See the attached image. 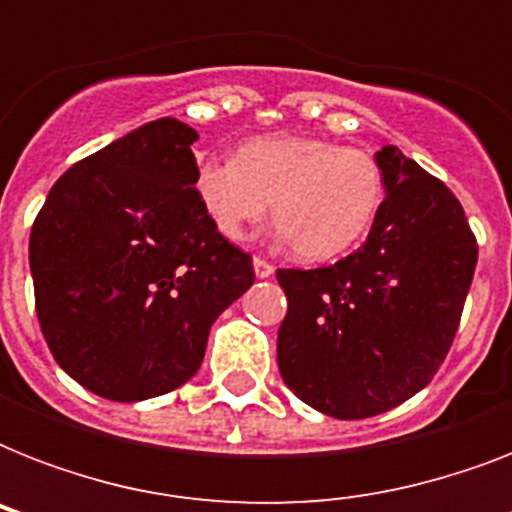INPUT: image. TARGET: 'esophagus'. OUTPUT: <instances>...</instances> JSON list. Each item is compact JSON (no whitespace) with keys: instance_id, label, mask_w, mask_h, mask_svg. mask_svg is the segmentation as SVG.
I'll use <instances>...</instances> for the list:
<instances>
[{"instance_id":"1","label":"esophagus","mask_w":512,"mask_h":512,"mask_svg":"<svg viewBox=\"0 0 512 512\" xmlns=\"http://www.w3.org/2000/svg\"><path fill=\"white\" fill-rule=\"evenodd\" d=\"M255 276L257 279H271L273 276V265L265 263V260H260V257H255Z\"/></svg>"}]
</instances>
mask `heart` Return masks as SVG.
Wrapping results in <instances>:
<instances>
[{
    "instance_id": "b5f03b06",
    "label": "heart",
    "mask_w": 512,
    "mask_h": 512,
    "mask_svg": "<svg viewBox=\"0 0 512 512\" xmlns=\"http://www.w3.org/2000/svg\"><path fill=\"white\" fill-rule=\"evenodd\" d=\"M193 188L217 233L236 244L263 223L271 204L281 239L308 263L350 252L385 199L382 170L369 151L311 135L252 138L233 159L201 156Z\"/></svg>"
}]
</instances>
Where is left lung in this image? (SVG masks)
<instances>
[{
	"instance_id": "left-lung-1",
	"label": "left lung",
	"mask_w": 512,
	"mask_h": 512,
	"mask_svg": "<svg viewBox=\"0 0 512 512\" xmlns=\"http://www.w3.org/2000/svg\"><path fill=\"white\" fill-rule=\"evenodd\" d=\"M385 201L364 247L316 271H279L276 361L316 412L364 420L420 393L449 353L478 247L460 201L396 146L374 154Z\"/></svg>"
}]
</instances>
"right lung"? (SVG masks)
Here are the masks:
<instances>
[{"label": "right lung", "instance_id": "add662e5", "mask_svg": "<svg viewBox=\"0 0 512 512\" xmlns=\"http://www.w3.org/2000/svg\"><path fill=\"white\" fill-rule=\"evenodd\" d=\"M199 132L164 116L74 164L28 241L36 316L60 369L108 401L199 372L209 327L255 281L193 188Z\"/></svg>", "mask_w": 512, "mask_h": 512}]
</instances>
